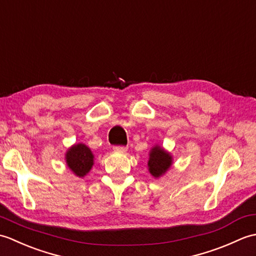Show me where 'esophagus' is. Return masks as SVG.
I'll use <instances>...</instances> for the list:
<instances>
[{
	"mask_svg": "<svg viewBox=\"0 0 256 256\" xmlns=\"http://www.w3.org/2000/svg\"><path fill=\"white\" fill-rule=\"evenodd\" d=\"M113 150L116 152V153H125L128 150V148H125V146H114Z\"/></svg>",
	"mask_w": 256,
	"mask_h": 256,
	"instance_id": "obj_1",
	"label": "esophagus"
}]
</instances>
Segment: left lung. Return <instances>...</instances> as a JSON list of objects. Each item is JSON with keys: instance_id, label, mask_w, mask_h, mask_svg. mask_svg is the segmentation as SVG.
<instances>
[{"instance_id": "obj_1", "label": "left lung", "mask_w": 256, "mask_h": 256, "mask_svg": "<svg viewBox=\"0 0 256 256\" xmlns=\"http://www.w3.org/2000/svg\"><path fill=\"white\" fill-rule=\"evenodd\" d=\"M172 164V156L162 148L155 145L150 152L148 158V170L150 175L155 178H160V176L170 170Z\"/></svg>"}]
</instances>
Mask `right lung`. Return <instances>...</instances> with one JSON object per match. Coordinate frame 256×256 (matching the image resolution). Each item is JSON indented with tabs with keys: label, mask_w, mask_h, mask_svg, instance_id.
<instances>
[{
	"label": "right lung",
	"mask_w": 256,
	"mask_h": 256,
	"mask_svg": "<svg viewBox=\"0 0 256 256\" xmlns=\"http://www.w3.org/2000/svg\"><path fill=\"white\" fill-rule=\"evenodd\" d=\"M64 160L69 170L78 177H84L94 164V156L91 150L82 143L72 145L67 150Z\"/></svg>",
	"instance_id": "obj_1"
}]
</instances>
